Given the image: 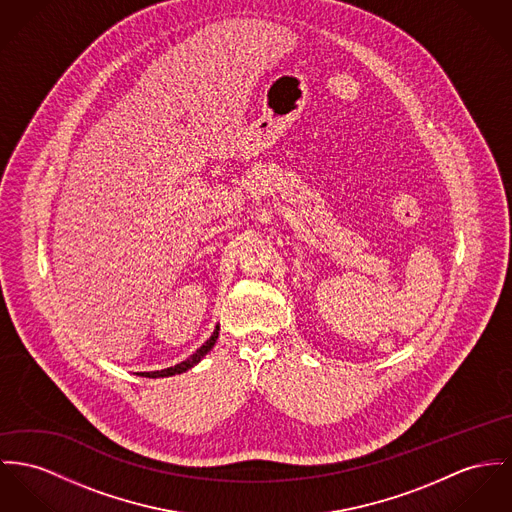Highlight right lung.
Returning <instances> with one entry per match:
<instances>
[{"label": "right lung", "instance_id": "add662e5", "mask_svg": "<svg viewBox=\"0 0 512 512\" xmlns=\"http://www.w3.org/2000/svg\"><path fill=\"white\" fill-rule=\"evenodd\" d=\"M218 331H220V325H216V329H214V333L210 335V339L197 349V353L191 354L187 360H183L181 364H175V366H171V368H165V370H158V372H140V376H146V378H165V376H175V374H183V372H187L189 368H193L195 364L200 362V358L204 356V354L208 353L212 347H214V343H216V339H218Z\"/></svg>", "mask_w": 512, "mask_h": 512}]
</instances>
